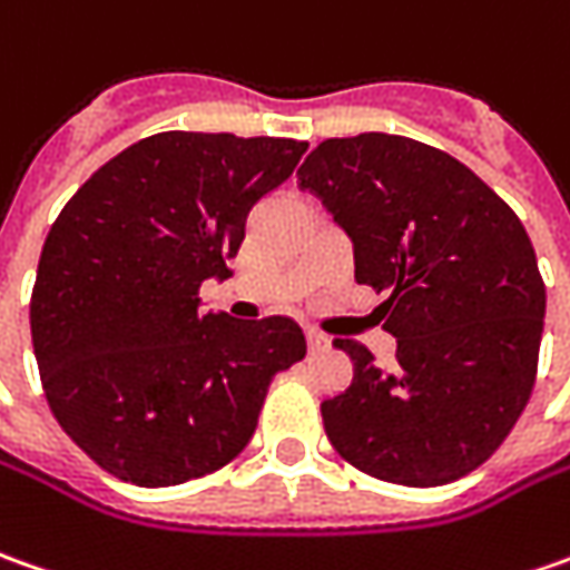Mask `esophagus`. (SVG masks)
I'll list each match as a JSON object with an SVG mask.
<instances>
[{
    "label": "esophagus",
    "instance_id": "obj_1",
    "mask_svg": "<svg viewBox=\"0 0 570 570\" xmlns=\"http://www.w3.org/2000/svg\"><path fill=\"white\" fill-rule=\"evenodd\" d=\"M332 342L330 335H323V332L316 330H307V347H311V354H316V351H326Z\"/></svg>",
    "mask_w": 570,
    "mask_h": 570
}]
</instances>
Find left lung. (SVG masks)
I'll use <instances>...</instances> for the list:
<instances>
[{
    "mask_svg": "<svg viewBox=\"0 0 570 570\" xmlns=\"http://www.w3.org/2000/svg\"><path fill=\"white\" fill-rule=\"evenodd\" d=\"M389 292L395 364L335 338L354 376L323 401L332 449L401 487H442L490 458L530 401L546 288L511 206L464 163L399 134L323 140L297 169Z\"/></svg>",
    "mask_w": 570,
    "mask_h": 570,
    "instance_id": "1",
    "label": "left lung"
}]
</instances>
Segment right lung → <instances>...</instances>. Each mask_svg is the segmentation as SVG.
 I'll use <instances>...</instances> for the list:
<instances>
[{
	"label": "right lung",
	"instance_id": "1",
	"mask_svg": "<svg viewBox=\"0 0 570 570\" xmlns=\"http://www.w3.org/2000/svg\"><path fill=\"white\" fill-rule=\"evenodd\" d=\"M304 140L166 131L97 169L46 235L30 338L65 433L134 487L225 468L278 370L307 354L288 316L200 311L232 276L247 216L292 178Z\"/></svg>",
	"mask_w": 570,
	"mask_h": 570
}]
</instances>
